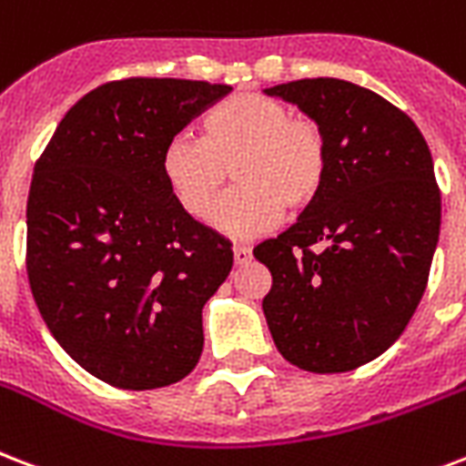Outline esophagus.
Returning a JSON list of instances; mask_svg holds the SVG:
<instances>
[{"label": "esophagus", "instance_id": "1", "mask_svg": "<svg viewBox=\"0 0 466 466\" xmlns=\"http://www.w3.org/2000/svg\"><path fill=\"white\" fill-rule=\"evenodd\" d=\"M234 264L237 266H244L251 261V248L248 247H234Z\"/></svg>", "mask_w": 466, "mask_h": 466}]
</instances>
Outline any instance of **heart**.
I'll use <instances>...</instances> for the list:
<instances>
[{"label": "heart", "mask_w": 466, "mask_h": 466, "mask_svg": "<svg viewBox=\"0 0 466 466\" xmlns=\"http://www.w3.org/2000/svg\"><path fill=\"white\" fill-rule=\"evenodd\" d=\"M328 161L318 122L293 116L279 99L244 92L209 109L202 138H168L161 176L173 200L190 218H202L234 166L239 187L215 202L209 225L232 239H248L279 225L283 208H308L325 186Z\"/></svg>", "instance_id": "heart-1"}]
</instances>
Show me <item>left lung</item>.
Listing matches in <instances>:
<instances>
[{"label":"left lung","mask_w":466,"mask_h":466,"mask_svg":"<svg viewBox=\"0 0 466 466\" xmlns=\"http://www.w3.org/2000/svg\"><path fill=\"white\" fill-rule=\"evenodd\" d=\"M264 92L319 124L329 158L296 225L254 248L273 279L266 322L290 364L350 371L399 339L425 293L442 215L431 148L399 106L350 80ZM315 243L326 244L319 255Z\"/></svg>","instance_id":"left-lung-1"}]
</instances>
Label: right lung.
<instances>
[{"label":"right lung","mask_w":466,"mask_h":466,"mask_svg":"<svg viewBox=\"0 0 466 466\" xmlns=\"http://www.w3.org/2000/svg\"><path fill=\"white\" fill-rule=\"evenodd\" d=\"M229 92L173 77L99 85L35 163L31 293L56 342L109 386L161 389L200 360L202 308L232 271V248L173 200L161 151Z\"/></svg>","instance_id":"add662e5"}]
</instances>
